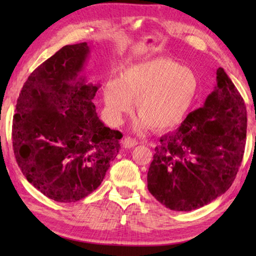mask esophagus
I'll return each mask as SVG.
<instances>
[{
	"label": "esophagus",
	"mask_w": 256,
	"mask_h": 256,
	"mask_svg": "<svg viewBox=\"0 0 256 256\" xmlns=\"http://www.w3.org/2000/svg\"><path fill=\"white\" fill-rule=\"evenodd\" d=\"M136 144H138V141L136 140V138H132L130 136H126L123 140V146L126 149H131V148H133V146H136Z\"/></svg>",
	"instance_id": "obj_1"
}]
</instances>
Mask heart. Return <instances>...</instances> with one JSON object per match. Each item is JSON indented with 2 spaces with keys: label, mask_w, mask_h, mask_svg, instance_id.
<instances>
[{
  "label": "heart",
  "mask_w": 256,
  "mask_h": 256,
  "mask_svg": "<svg viewBox=\"0 0 256 256\" xmlns=\"http://www.w3.org/2000/svg\"><path fill=\"white\" fill-rule=\"evenodd\" d=\"M198 78L190 68L167 58H156L128 68L120 79L104 86L107 114L114 123L132 110L140 115L138 128H172L188 114L198 92Z\"/></svg>",
  "instance_id": "1"
}]
</instances>
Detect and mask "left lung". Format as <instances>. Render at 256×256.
Instances as JSON below:
<instances>
[{
  "instance_id": "obj_1",
  "label": "left lung",
  "mask_w": 256,
  "mask_h": 256,
  "mask_svg": "<svg viewBox=\"0 0 256 256\" xmlns=\"http://www.w3.org/2000/svg\"><path fill=\"white\" fill-rule=\"evenodd\" d=\"M244 100L222 68L203 107L160 138L148 172V190L166 208L190 211L230 188L245 149Z\"/></svg>"
}]
</instances>
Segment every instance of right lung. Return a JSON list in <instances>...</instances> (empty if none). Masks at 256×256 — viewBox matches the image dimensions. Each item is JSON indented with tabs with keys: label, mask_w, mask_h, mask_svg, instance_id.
Returning a JSON list of instances; mask_svg holds the SVG:
<instances>
[{
	"label": "right lung",
	"mask_w": 256,
	"mask_h": 256,
	"mask_svg": "<svg viewBox=\"0 0 256 256\" xmlns=\"http://www.w3.org/2000/svg\"><path fill=\"white\" fill-rule=\"evenodd\" d=\"M86 42L66 45L24 82L16 106L12 144L22 174L45 196L76 202L102 184L123 134L99 120L100 84L81 74Z\"/></svg>",
	"instance_id": "1"
}]
</instances>
